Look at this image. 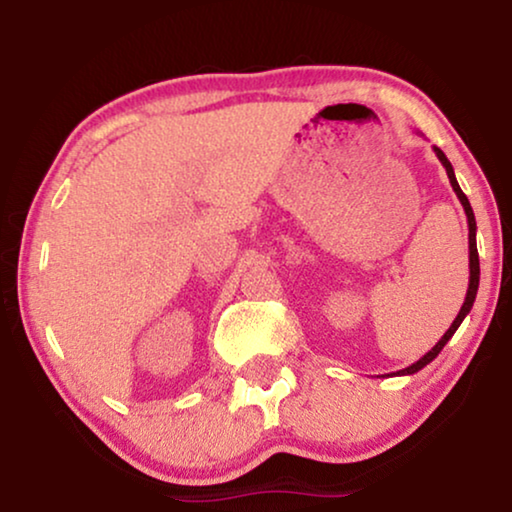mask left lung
<instances>
[{
	"instance_id": "left-lung-1",
	"label": "left lung",
	"mask_w": 512,
	"mask_h": 512,
	"mask_svg": "<svg viewBox=\"0 0 512 512\" xmlns=\"http://www.w3.org/2000/svg\"><path fill=\"white\" fill-rule=\"evenodd\" d=\"M433 151H436L438 160H440V163H443L445 172H447V179H450V184H452V191L457 193L461 207H464V212H466V219H468V270H471V277H468V291H466L464 305H461L457 319L452 321V326L447 328L443 338H440V340L436 342V345H433V349H429V352H426V354L422 356V359L415 361V363H412V366H408V368L398 370L396 375H415V373H419V370H422V368L426 366V363H431L440 352H443V347L447 345V342H450L452 335L457 333V328L461 326V321H464L466 314L471 312V307H473V303H475V296H478V284H480V258H478V247H475V230H478V226H475L473 207H471V202H468V198L464 195V191H461L459 184H457V177H454V170H452L450 160H447V156H445L443 151L438 149V146H433Z\"/></svg>"
}]
</instances>
